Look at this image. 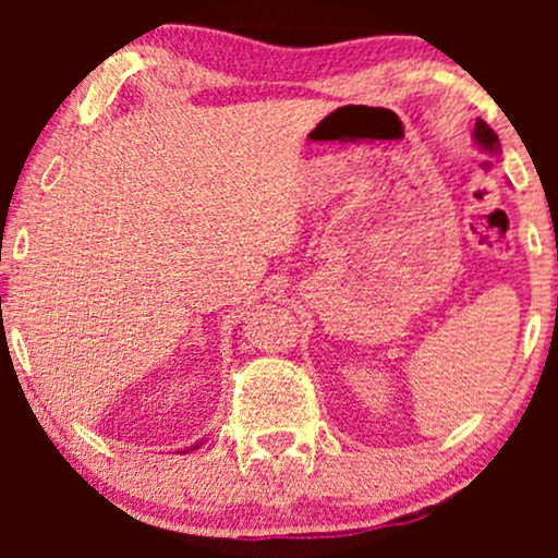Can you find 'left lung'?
I'll list each match as a JSON object with an SVG mask.
<instances>
[{"mask_svg": "<svg viewBox=\"0 0 558 558\" xmlns=\"http://www.w3.org/2000/svg\"><path fill=\"white\" fill-rule=\"evenodd\" d=\"M475 144L480 149L490 151V155H501V144H498V136L493 133V128L485 123V120H477L475 123Z\"/></svg>", "mask_w": 558, "mask_h": 558, "instance_id": "1", "label": "left lung"}]
</instances>
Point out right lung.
Wrapping results in <instances>:
<instances>
[{"mask_svg":"<svg viewBox=\"0 0 558 558\" xmlns=\"http://www.w3.org/2000/svg\"><path fill=\"white\" fill-rule=\"evenodd\" d=\"M198 444H202V440H198ZM198 444H196V446H194V448H198Z\"/></svg>","mask_w":558,"mask_h":558,"instance_id":"obj_1","label":"right lung"}]
</instances>
